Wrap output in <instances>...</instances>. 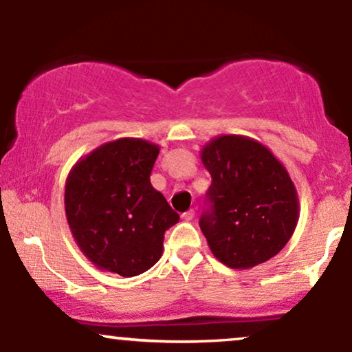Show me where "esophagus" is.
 I'll list each match as a JSON object with an SVG mask.
<instances>
[{
  "label": "esophagus",
  "mask_w": 352,
  "mask_h": 352,
  "mask_svg": "<svg viewBox=\"0 0 352 352\" xmlns=\"http://www.w3.org/2000/svg\"><path fill=\"white\" fill-rule=\"evenodd\" d=\"M193 218H195V210H188V212L182 213V220L190 221V220H193Z\"/></svg>",
  "instance_id": "esophagus-1"
}]
</instances>
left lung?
Wrapping results in <instances>:
<instances>
[{"instance_id": "obj_1", "label": "left lung", "mask_w": 352, "mask_h": 352, "mask_svg": "<svg viewBox=\"0 0 352 352\" xmlns=\"http://www.w3.org/2000/svg\"><path fill=\"white\" fill-rule=\"evenodd\" d=\"M212 175L210 212L200 228L210 252L233 270H250L285 248L300 218V199L281 160L252 137L221 134L200 148Z\"/></svg>"}]
</instances>
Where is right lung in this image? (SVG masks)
<instances>
[{
    "instance_id": "1",
    "label": "right lung",
    "mask_w": 352,
    "mask_h": 352,
    "mask_svg": "<svg viewBox=\"0 0 352 352\" xmlns=\"http://www.w3.org/2000/svg\"><path fill=\"white\" fill-rule=\"evenodd\" d=\"M160 147L137 137L99 145L72 165L64 208L76 245L100 272H147L164 253V233L179 221L151 172Z\"/></svg>"
}]
</instances>
